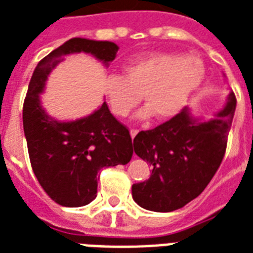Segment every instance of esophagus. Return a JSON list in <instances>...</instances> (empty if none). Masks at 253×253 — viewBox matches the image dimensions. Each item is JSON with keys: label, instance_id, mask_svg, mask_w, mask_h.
<instances>
[{"label": "esophagus", "instance_id": "34e87169", "mask_svg": "<svg viewBox=\"0 0 253 253\" xmlns=\"http://www.w3.org/2000/svg\"><path fill=\"white\" fill-rule=\"evenodd\" d=\"M137 133H138L137 129H130V137H132V138L136 137V134H137Z\"/></svg>", "mask_w": 253, "mask_h": 253}]
</instances>
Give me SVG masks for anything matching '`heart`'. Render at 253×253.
Masks as SVG:
<instances>
[{
    "label": "heart",
    "mask_w": 253,
    "mask_h": 253,
    "mask_svg": "<svg viewBox=\"0 0 253 253\" xmlns=\"http://www.w3.org/2000/svg\"><path fill=\"white\" fill-rule=\"evenodd\" d=\"M124 76L111 75L104 81L106 100L113 115L126 117L141 101L147 105L138 119L153 113L157 119L173 117L187 105L206 79V65L196 56L155 53L129 61Z\"/></svg>",
    "instance_id": "1"
}]
</instances>
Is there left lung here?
<instances>
[{"label":"left lung","instance_id":"8db88e82","mask_svg":"<svg viewBox=\"0 0 253 253\" xmlns=\"http://www.w3.org/2000/svg\"><path fill=\"white\" fill-rule=\"evenodd\" d=\"M236 97L213 119L201 121L185 106L180 113L133 140L134 153L153 167L147 181L132 185L138 206L155 212L183 208L206 189L223 161Z\"/></svg>","mask_w":253,"mask_h":253}]
</instances>
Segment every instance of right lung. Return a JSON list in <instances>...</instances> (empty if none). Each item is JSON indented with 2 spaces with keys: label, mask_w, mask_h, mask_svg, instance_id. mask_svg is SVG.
Segmentation results:
<instances>
[{
  "label": "right lung",
  "mask_w": 253,
  "mask_h": 253,
  "mask_svg": "<svg viewBox=\"0 0 253 253\" xmlns=\"http://www.w3.org/2000/svg\"><path fill=\"white\" fill-rule=\"evenodd\" d=\"M117 50L111 41L70 39L43 57L30 79L22 111L30 164L47 196L62 207H83L96 199L98 172L128 164L133 142L105 101L84 119L58 121L41 106L40 94L47 76L68 54L88 53L108 66Z\"/></svg>",
  "instance_id": "add662e5"
}]
</instances>
